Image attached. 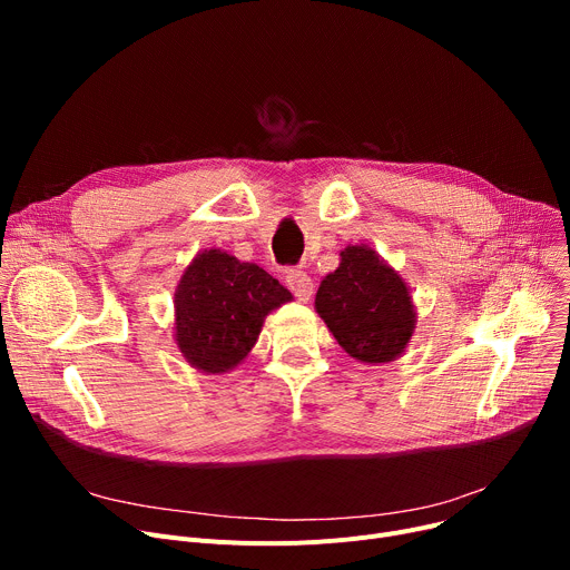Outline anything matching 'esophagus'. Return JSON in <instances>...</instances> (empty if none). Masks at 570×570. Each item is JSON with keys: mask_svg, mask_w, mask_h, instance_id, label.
Here are the masks:
<instances>
[{"mask_svg": "<svg viewBox=\"0 0 570 570\" xmlns=\"http://www.w3.org/2000/svg\"><path fill=\"white\" fill-rule=\"evenodd\" d=\"M286 286L293 291V295L301 303H307L309 297L314 295V282L303 269H288L286 273Z\"/></svg>", "mask_w": 570, "mask_h": 570, "instance_id": "obj_1", "label": "esophagus"}]
</instances>
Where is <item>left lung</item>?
I'll use <instances>...</instances> for the list:
<instances>
[{
	"label": "left lung",
	"mask_w": 570,
	"mask_h": 570,
	"mask_svg": "<svg viewBox=\"0 0 570 570\" xmlns=\"http://www.w3.org/2000/svg\"><path fill=\"white\" fill-rule=\"evenodd\" d=\"M316 314L337 344L365 365L393 363L415 331V305L397 269L367 245H348L321 279Z\"/></svg>",
	"instance_id": "obj_1"
}]
</instances>
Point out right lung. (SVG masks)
Wrapping results in <instances>:
<instances>
[{
  "label": "right lung",
  "instance_id": "obj_1",
  "mask_svg": "<svg viewBox=\"0 0 570 570\" xmlns=\"http://www.w3.org/2000/svg\"><path fill=\"white\" fill-rule=\"evenodd\" d=\"M293 295L256 263L224 249H203L175 286L173 340L203 374H226L245 361L269 312Z\"/></svg>",
  "mask_w": 570,
  "mask_h": 570
}]
</instances>
